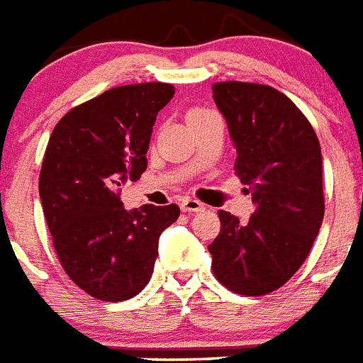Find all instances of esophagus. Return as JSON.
<instances>
[{
	"label": "esophagus",
	"instance_id": "34e87169",
	"mask_svg": "<svg viewBox=\"0 0 363 363\" xmlns=\"http://www.w3.org/2000/svg\"><path fill=\"white\" fill-rule=\"evenodd\" d=\"M181 210H182V212H188V213L203 212L204 204L199 203V201H195V199H190V197H186V199L181 201Z\"/></svg>",
	"mask_w": 363,
	"mask_h": 363
}]
</instances>
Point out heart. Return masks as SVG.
<instances>
[{
    "mask_svg": "<svg viewBox=\"0 0 363 363\" xmlns=\"http://www.w3.org/2000/svg\"><path fill=\"white\" fill-rule=\"evenodd\" d=\"M197 111H201V109H197Z\"/></svg>",
    "mask_w": 363,
    "mask_h": 363,
    "instance_id": "obj_1",
    "label": "heart"
}]
</instances>
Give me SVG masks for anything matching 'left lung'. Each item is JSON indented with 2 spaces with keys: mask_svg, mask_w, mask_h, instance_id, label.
Segmentation results:
<instances>
[{
  "mask_svg": "<svg viewBox=\"0 0 363 363\" xmlns=\"http://www.w3.org/2000/svg\"><path fill=\"white\" fill-rule=\"evenodd\" d=\"M212 91L238 151L235 175L256 204L247 223L220 210V232L208 247L212 270L238 294H269L294 276L320 232V143L303 113L274 87L219 82Z\"/></svg>",
  "mask_w": 363,
  "mask_h": 363,
  "instance_id": "1",
  "label": "left lung"
}]
</instances>
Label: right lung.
Returning a JSON list of instances; mask_svg holds the SVG:
<instances>
[{"label":"right lung","mask_w":363,"mask_h":363,"mask_svg":"<svg viewBox=\"0 0 363 363\" xmlns=\"http://www.w3.org/2000/svg\"><path fill=\"white\" fill-rule=\"evenodd\" d=\"M175 89L121 86L74 107L56 124L40 173V199L58 259L82 291L102 301L137 296L150 281L159 238L177 204L125 210L121 186L147 166L157 115Z\"/></svg>","instance_id":"add662e5"}]
</instances>
